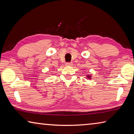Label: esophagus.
<instances>
[{
	"label": "esophagus",
	"mask_w": 134,
	"mask_h": 134,
	"mask_svg": "<svg viewBox=\"0 0 134 134\" xmlns=\"http://www.w3.org/2000/svg\"><path fill=\"white\" fill-rule=\"evenodd\" d=\"M65 65H67V66H72V63H66Z\"/></svg>",
	"instance_id": "1"
}]
</instances>
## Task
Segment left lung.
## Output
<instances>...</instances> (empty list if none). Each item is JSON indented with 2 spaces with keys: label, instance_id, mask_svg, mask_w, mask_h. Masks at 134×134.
Masks as SVG:
<instances>
[{
  "label": "left lung",
  "instance_id": "obj_1",
  "mask_svg": "<svg viewBox=\"0 0 134 134\" xmlns=\"http://www.w3.org/2000/svg\"><path fill=\"white\" fill-rule=\"evenodd\" d=\"M86 79H92V75H90V74H87L86 76Z\"/></svg>",
  "mask_w": 134,
  "mask_h": 134
}]
</instances>
